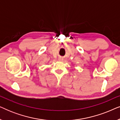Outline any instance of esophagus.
I'll return each instance as SVG.
<instances>
[{"label":"esophagus","mask_w":120,"mask_h":120,"mask_svg":"<svg viewBox=\"0 0 120 120\" xmlns=\"http://www.w3.org/2000/svg\"><path fill=\"white\" fill-rule=\"evenodd\" d=\"M58 60H59V61H63V58H62V57H60V58H58Z\"/></svg>","instance_id":"34e87169"}]
</instances>
